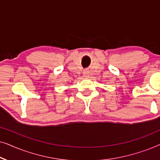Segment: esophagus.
Segmentation results:
<instances>
[{
  "label": "esophagus",
  "mask_w": 160,
  "mask_h": 160,
  "mask_svg": "<svg viewBox=\"0 0 160 160\" xmlns=\"http://www.w3.org/2000/svg\"><path fill=\"white\" fill-rule=\"evenodd\" d=\"M83 73H84V76H85L86 78H89V73L88 71H84V72H83Z\"/></svg>",
  "instance_id": "obj_1"
}]
</instances>
